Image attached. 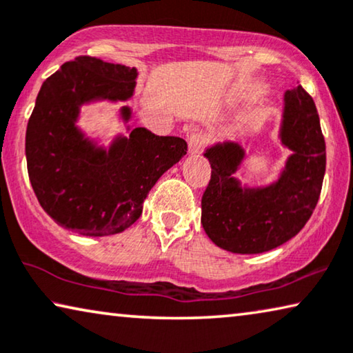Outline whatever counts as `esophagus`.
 Here are the masks:
<instances>
[{"mask_svg": "<svg viewBox=\"0 0 353 353\" xmlns=\"http://www.w3.org/2000/svg\"><path fill=\"white\" fill-rule=\"evenodd\" d=\"M207 143L208 139L203 132H192V134L189 135V152H191V154H197V152H201L203 148L207 146Z\"/></svg>", "mask_w": 353, "mask_h": 353, "instance_id": "34e87169", "label": "esophagus"}]
</instances>
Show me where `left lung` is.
<instances>
[{"label":"left lung","instance_id":"obj_1","mask_svg":"<svg viewBox=\"0 0 353 353\" xmlns=\"http://www.w3.org/2000/svg\"><path fill=\"white\" fill-rule=\"evenodd\" d=\"M280 125L282 145L291 151L279 180L269 186H242L236 173L245 151L237 143H216L203 152L212 178L202 196V226L219 248L256 254L294 237L319 202L326 151L319 113L301 85L285 92Z\"/></svg>","mask_w":353,"mask_h":353}]
</instances>
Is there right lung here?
Masks as SVG:
<instances>
[{
	"label": "right lung",
	"instance_id": "1",
	"mask_svg": "<svg viewBox=\"0 0 353 353\" xmlns=\"http://www.w3.org/2000/svg\"><path fill=\"white\" fill-rule=\"evenodd\" d=\"M137 70L81 55L41 85L25 135L30 183L44 212L62 228L89 237L119 234L140 218L143 202L188 151L180 137H159L135 127L110 148L97 146L76 125L81 106L125 101ZM129 106L121 117L130 119Z\"/></svg>",
	"mask_w": 353,
	"mask_h": 353
}]
</instances>
